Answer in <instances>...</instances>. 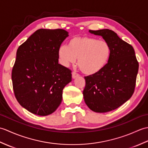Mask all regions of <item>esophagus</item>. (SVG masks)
I'll return each instance as SVG.
<instances>
[{
    "label": "esophagus",
    "mask_w": 148,
    "mask_h": 148,
    "mask_svg": "<svg viewBox=\"0 0 148 148\" xmlns=\"http://www.w3.org/2000/svg\"><path fill=\"white\" fill-rule=\"evenodd\" d=\"M79 76V74H77V72H72V78H73V79L78 77Z\"/></svg>",
    "instance_id": "obj_1"
}]
</instances>
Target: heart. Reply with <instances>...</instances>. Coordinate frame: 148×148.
<instances>
[{
	"label": "heart",
	"instance_id": "obj_1",
	"mask_svg": "<svg viewBox=\"0 0 148 148\" xmlns=\"http://www.w3.org/2000/svg\"><path fill=\"white\" fill-rule=\"evenodd\" d=\"M111 48L106 40H99L90 36H76L69 45L60 47L58 55L61 64L68 66L77 58L80 70L87 75L98 73L108 62Z\"/></svg>",
	"mask_w": 148,
	"mask_h": 148
}]
</instances>
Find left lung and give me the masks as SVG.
I'll use <instances>...</instances> for the list:
<instances>
[{
	"mask_svg": "<svg viewBox=\"0 0 148 148\" xmlns=\"http://www.w3.org/2000/svg\"><path fill=\"white\" fill-rule=\"evenodd\" d=\"M101 36L111 48L108 62L98 73L85 76L84 100L94 112H106L121 106L132 96L136 84L139 62L134 49L109 29L90 30Z\"/></svg>",
	"mask_w": 148,
	"mask_h": 148,
	"instance_id": "8db88e82",
	"label": "left lung"
}]
</instances>
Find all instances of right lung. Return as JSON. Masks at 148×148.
I'll return each mask as SVG.
<instances>
[{
    "instance_id": "add662e5",
    "label": "right lung",
    "mask_w": 148,
    "mask_h": 148,
    "mask_svg": "<svg viewBox=\"0 0 148 148\" xmlns=\"http://www.w3.org/2000/svg\"><path fill=\"white\" fill-rule=\"evenodd\" d=\"M64 29L36 30L17 49L12 69L14 93L20 104L39 116L51 114L61 103L71 70L58 64V51L68 37Z\"/></svg>"
}]
</instances>
